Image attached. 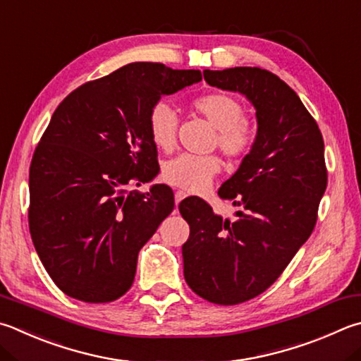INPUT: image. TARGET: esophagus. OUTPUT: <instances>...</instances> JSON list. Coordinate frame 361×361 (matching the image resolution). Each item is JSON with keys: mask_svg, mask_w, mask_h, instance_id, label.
I'll use <instances>...</instances> for the list:
<instances>
[{"mask_svg": "<svg viewBox=\"0 0 361 361\" xmlns=\"http://www.w3.org/2000/svg\"><path fill=\"white\" fill-rule=\"evenodd\" d=\"M186 195H188V194H186L185 191H181V189H178V191L175 192V203H176V205H178V203H180L183 199H185Z\"/></svg>", "mask_w": 361, "mask_h": 361, "instance_id": "34e87169", "label": "esophagus"}]
</instances>
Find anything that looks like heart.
<instances>
[{"label":"heart","instance_id":"b5f03b06","mask_svg":"<svg viewBox=\"0 0 361 361\" xmlns=\"http://www.w3.org/2000/svg\"><path fill=\"white\" fill-rule=\"evenodd\" d=\"M192 109L216 129L214 147L231 161L243 159L255 142V126L246 116L245 104L233 94L213 91L192 101ZM148 130L156 147L172 152L178 134V115L166 101L156 102L148 112ZM221 172L218 156L180 154L162 167V178L189 192H200Z\"/></svg>","mask_w":361,"mask_h":361}]
</instances>
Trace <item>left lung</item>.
I'll use <instances>...</instances> for the list:
<instances>
[{"instance_id":"8db88e82","label":"left lung","mask_w":361,"mask_h":361,"mask_svg":"<svg viewBox=\"0 0 361 361\" xmlns=\"http://www.w3.org/2000/svg\"><path fill=\"white\" fill-rule=\"evenodd\" d=\"M203 77L212 87L243 93L257 110L251 153L218 192L240 208L238 218L222 219L200 197L178 205L189 224L188 286L209 303L232 306L265 292L310 238L329 173L316 120L276 74L231 68L207 69Z\"/></svg>"}]
</instances>
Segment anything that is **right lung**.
<instances>
[{"label": "right lung", "instance_id": "right-lung-1", "mask_svg": "<svg viewBox=\"0 0 361 361\" xmlns=\"http://www.w3.org/2000/svg\"><path fill=\"white\" fill-rule=\"evenodd\" d=\"M200 71L130 63L61 101L30 166L28 224L49 276L69 297L109 303L134 283L137 257L173 212V191L129 185L159 172L148 112Z\"/></svg>", "mask_w": 361, "mask_h": 361}]
</instances>
